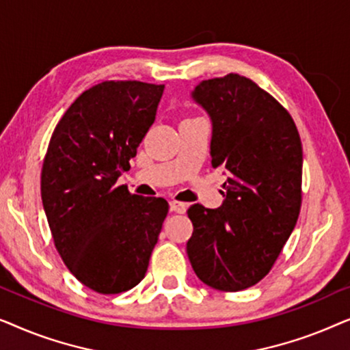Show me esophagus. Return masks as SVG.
Listing matches in <instances>:
<instances>
[{"mask_svg":"<svg viewBox=\"0 0 350 350\" xmlns=\"http://www.w3.org/2000/svg\"><path fill=\"white\" fill-rule=\"evenodd\" d=\"M186 208H188V204L180 202V200H172L170 202V210L175 213H185Z\"/></svg>","mask_w":350,"mask_h":350,"instance_id":"34e87169","label":"esophagus"}]
</instances>
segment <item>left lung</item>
Returning a JSON list of instances; mask_svg holds the SVG:
<instances>
[{
  "instance_id": "left-lung-1",
  "label": "left lung",
  "mask_w": 350,
  "mask_h": 350,
  "mask_svg": "<svg viewBox=\"0 0 350 350\" xmlns=\"http://www.w3.org/2000/svg\"><path fill=\"white\" fill-rule=\"evenodd\" d=\"M196 102L212 118V167L226 172L219 208H188L186 243L200 280L221 291L258 284L298 221L303 146L291 114L245 76L202 81Z\"/></svg>"
}]
</instances>
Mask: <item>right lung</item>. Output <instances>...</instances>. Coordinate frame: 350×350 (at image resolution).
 <instances>
[{
    "label": "right lung",
    "mask_w": 350,
    "mask_h": 350,
    "mask_svg": "<svg viewBox=\"0 0 350 350\" xmlns=\"http://www.w3.org/2000/svg\"><path fill=\"white\" fill-rule=\"evenodd\" d=\"M162 84L103 81L84 90L57 124L41 170V198L62 260L102 295L146 274L169 204L116 185L150 131Z\"/></svg>",
    "instance_id": "1"
}]
</instances>
